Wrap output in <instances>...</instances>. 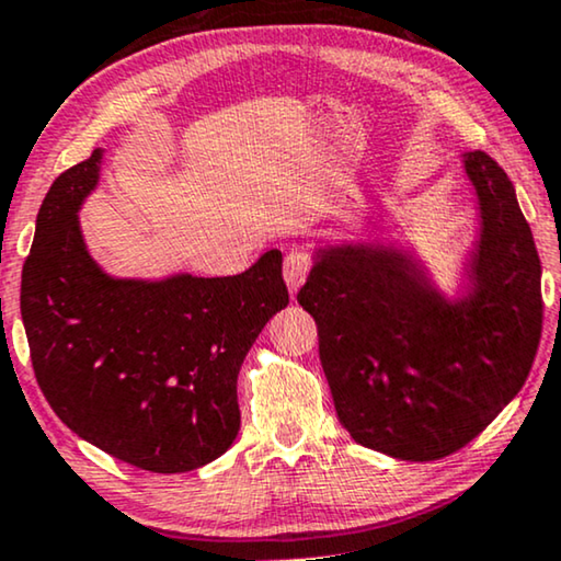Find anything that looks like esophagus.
I'll return each mask as SVG.
<instances>
[{"label": "esophagus", "mask_w": 561, "mask_h": 561, "mask_svg": "<svg viewBox=\"0 0 561 561\" xmlns=\"http://www.w3.org/2000/svg\"><path fill=\"white\" fill-rule=\"evenodd\" d=\"M310 266H312V259L307 254L305 249H291L287 256H284V282H287V287L291 295H297V289L302 287L307 274H310Z\"/></svg>", "instance_id": "34e87169"}]
</instances>
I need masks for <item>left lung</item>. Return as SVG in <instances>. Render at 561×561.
Listing matches in <instances>:
<instances>
[{"label": "left lung", "mask_w": 561, "mask_h": 561, "mask_svg": "<svg viewBox=\"0 0 561 561\" xmlns=\"http://www.w3.org/2000/svg\"><path fill=\"white\" fill-rule=\"evenodd\" d=\"M480 239L468 295L447 299L407 251H314L297 302L318 322L337 420L376 453L430 462L476 439L516 397L541 337V262L516 191L485 152L462 157Z\"/></svg>", "instance_id": "1"}]
</instances>
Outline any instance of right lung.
<instances>
[{
  "mask_svg": "<svg viewBox=\"0 0 561 561\" xmlns=\"http://www.w3.org/2000/svg\"><path fill=\"white\" fill-rule=\"evenodd\" d=\"M101 160L93 149L62 172L37 213L20 289L35 378L60 422L116 460L203 468L239 435L241 363L289 305L282 254L236 277H108L78 224Z\"/></svg>",
  "mask_w": 561,
  "mask_h": 561,
  "instance_id": "obj_1",
  "label": "right lung"
}]
</instances>
